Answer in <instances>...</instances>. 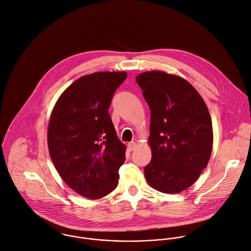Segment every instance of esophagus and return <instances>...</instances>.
<instances>
[{
    "instance_id": "1",
    "label": "esophagus",
    "mask_w": 251,
    "mask_h": 251,
    "mask_svg": "<svg viewBox=\"0 0 251 251\" xmlns=\"http://www.w3.org/2000/svg\"><path fill=\"white\" fill-rule=\"evenodd\" d=\"M136 148H137V144H136L135 142H131V143L128 144V149H129V151H134Z\"/></svg>"
}]
</instances>
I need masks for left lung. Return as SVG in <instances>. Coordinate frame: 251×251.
Returning a JSON list of instances; mask_svg holds the SVG:
<instances>
[{
    "label": "left lung",
    "mask_w": 251,
    "mask_h": 251,
    "mask_svg": "<svg viewBox=\"0 0 251 251\" xmlns=\"http://www.w3.org/2000/svg\"><path fill=\"white\" fill-rule=\"evenodd\" d=\"M136 81L151 108V163L148 183L168 194L190 187L206 167L213 132L207 106L184 78L160 71L140 74Z\"/></svg>",
    "instance_id": "obj_1"
}]
</instances>
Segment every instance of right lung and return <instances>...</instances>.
<instances>
[{
	"mask_svg": "<svg viewBox=\"0 0 251 251\" xmlns=\"http://www.w3.org/2000/svg\"><path fill=\"white\" fill-rule=\"evenodd\" d=\"M126 72H99L74 81L56 101L49 122L48 144L61 178L76 193L99 199L113 191L126 147L108 113Z\"/></svg>",
	"mask_w": 251,
	"mask_h": 251,
	"instance_id": "add662e5",
	"label": "right lung"
}]
</instances>
